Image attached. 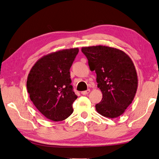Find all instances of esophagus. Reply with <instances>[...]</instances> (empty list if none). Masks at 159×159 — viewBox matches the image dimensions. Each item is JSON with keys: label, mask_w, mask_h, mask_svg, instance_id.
<instances>
[{"label": "esophagus", "mask_w": 159, "mask_h": 159, "mask_svg": "<svg viewBox=\"0 0 159 159\" xmlns=\"http://www.w3.org/2000/svg\"><path fill=\"white\" fill-rule=\"evenodd\" d=\"M89 92H90V89H87V90H85V91L81 92V94L83 95H86V94H88L89 93Z\"/></svg>", "instance_id": "obj_1"}]
</instances>
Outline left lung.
Segmentation results:
<instances>
[{
    "label": "left lung",
    "instance_id": "8db88e82",
    "mask_svg": "<svg viewBox=\"0 0 159 159\" xmlns=\"http://www.w3.org/2000/svg\"><path fill=\"white\" fill-rule=\"evenodd\" d=\"M91 71L97 74L102 99L95 106L102 116H120L132 103L138 88V76L132 60L125 52L106 46L82 47Z\"/></svg>",
    "mask_w": 159,
    "mask_h": 159
}]
</instances>
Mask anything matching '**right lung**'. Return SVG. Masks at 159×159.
Returning a JSON list of instances; mask_svg holds the SVG:
<instances>
[{"label": "right lung", "instance_id": "right-lung-1", "mask_svg": "<svg viewBox=\"0 0 159 159\" xmlns=\"http://www.w3.org/2000/svg\"><path fill=\"white\" fill-rule=\"evenodd\" d=\"M79 48L63 49L43 56L32 67L27 79L30 99L48 120L59 122L74 111L77 99L71 85L70 70Z\"/></svg>", "mask_w": 159, "mask_h": 159}]
</instances>
